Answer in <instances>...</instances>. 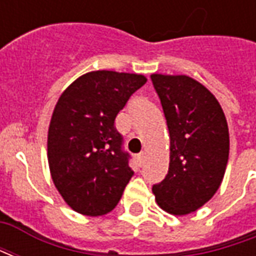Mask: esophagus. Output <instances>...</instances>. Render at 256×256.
<instances>
[{"instance_id": "obj_1", "label": "esophagus", "mask_w": 256, "mask_h": 256, "mask_svg": "<svg viewBox=\"0 0 256 256\" xmlns=\"http://www.w3.org/2000/svg\"><path fill=\"white\" fill-rule=\"evenodd\" d=\"M144 158H145L144 152H141V154H138V155H137V158H136V159H137L138 166H142V163H144Z\"/></svg>"}]
</instances>
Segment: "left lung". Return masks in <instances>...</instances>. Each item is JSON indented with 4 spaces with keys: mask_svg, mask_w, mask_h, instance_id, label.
I'll return each mask as SVG.
<instances>
[{
    "mask_svg": "<svg viewBox=\"0 0 256 256\" xmlns=\"http://www.w3.org/2000/svg\"><path fill=\"white\" fill-rule=\"evenodd\" d=\"M168 134L170 164L154 185L158 206L172 215L194 212L220 189L229 159V128L222 106L188 75L152 74Z\"/></svg>",
    "mask_w": 256,
    "mask_h": 256,
    "instance_id": "obj_1",
    "label": "left lung"
}]
</instances>
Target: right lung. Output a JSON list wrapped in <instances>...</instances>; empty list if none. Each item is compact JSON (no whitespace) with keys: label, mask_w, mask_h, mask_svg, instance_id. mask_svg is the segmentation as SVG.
I'll list each match as a JSON object with an SVG mask.
<instances>
[{"label":"right lung","mask_w":256,"mask_h":256,"mask_svg":"<svg viewBox=\"0 0 256 256\" xmlns=\"http://www.w3.org/2000/svg\"><path fill=\"white\" fill-rule=\"evenodd\" d=\"M141 74L90 71L58 97L48 130V162L53 184L79 214L111 212L133 176L115 118L136 90Z\"/></svg>","instance_id":"obj_1"}]
</instances>
